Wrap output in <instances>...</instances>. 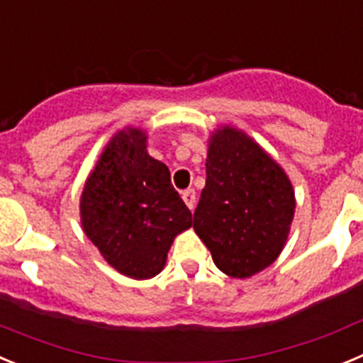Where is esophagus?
Returning a JSON list of instances; mask_svg holds the SVG:
<instances>
[{
    "label": "esophagus",
    "instance_id": "obj_1",
    "mask_svg": "<svg viewBox=\"0 0 363 363\" xmlns=\"http://www.w3.org/2000/svg\"><path fill=\"white\" fill-rule=\"evenodd\" d=\"M182 201L186 202V206H188L189 210H194V206H195V199H197V195H195V189H184L182 191Z\"/></svg>",
    "mask_w": 363,
    "mask_h": 363
}]
</instances>
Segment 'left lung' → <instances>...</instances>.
Wrapping results in <instances>:
<instances>
[{"label": "left lung", "mask_w": 363, "mask_h": 363, "mask_svg": "<svg viewBox=\"0 0 363 363\" xmlns=\"http://www.w3.org/2000/svg\"><path fill=\"white\" fill-rule=\"evenodd\" d=\"M295 213L284 169L242 132L218 130L206 159L194 230L222 273L247 279L275 262Z\"/></svg>", "instance_id": "left-lung-1"}]
</instances>
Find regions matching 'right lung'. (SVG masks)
<instances>
[{"instance_id":"right-lung-1","label":"right lung","mask_w":363,"mask_h":363,"mask_svg":"<svg viewBox=\"0 0 363 363\" xmlns=\"http://www.w3.org/2000/svg\"><path fill=\"white\" fill-rule=\"evenodd\" d=\"M81 222L110 266L143 280L164 267L175 235L194 220L169 169L146 152L145 133L128 128L110 141L88 177Z\"/></svg>"}]
</instances>
